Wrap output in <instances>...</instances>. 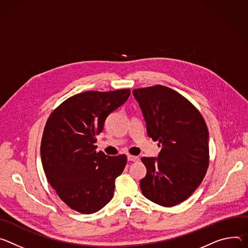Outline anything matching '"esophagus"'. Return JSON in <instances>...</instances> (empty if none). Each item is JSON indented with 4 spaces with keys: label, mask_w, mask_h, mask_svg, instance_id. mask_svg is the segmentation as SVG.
<instances>
[{
    "label": "esophagus",
    "mask_w": 248,
    "mask_h": 248,
    "mask_svg": "<svg viewBox=\"0 0 248 248\" xmlns=\"http://www.w3.org/2000/svg\"><path fill=\"white\" fill-rule=\"evenodd\" d=\"M127 158H128V160H130V161H139V156H136V155H127Z\"/></svg>",
    "instance_id": "1"
}]
</instances>
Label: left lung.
<instances>
[{"instance_id": "1", "label": "left lung", "mask_w": 248, "mask_h": 248, "mask_svg": "<svg viewBox=\"0 0 248 248\" xmlns=\"http://www.w3.org/2000/svg\"><path fill=\"white\" fill-rule=\"evenodd\" d=\"M147 123L148 136L161 147L157 157H142L140 181L152 202L173 207L188 199L209 167V131L199 110L177 92L160 85L133 90Z\"/></svg>"}]
</instances>
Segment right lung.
<instances>
[{
  "label": "right lung",
  "instance_id": "add662e5",
  "mask_svg": "<svg viewBox=\"0 0 248 248\" xmlns=\"http://www.w3.org/2000/svg\"><path fill=\"white\" fill-rule=\"evenodd\" d=\"M130 93L129 89L80 93L55 108L46 122L40 147L46 178L60 199L78 213H95L113 197L127 156L97 152L96 135Z\"/></svg>",
  "mask_w": 248,
  "mask_h": 248
}]
</instances>
